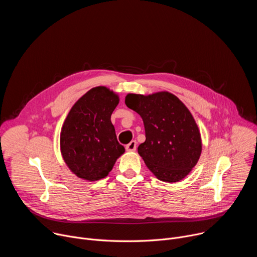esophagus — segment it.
<instances>
[{"mask_svg": "<svg viewBox=\"0 0 257 257\" xmlns=\"http://www.w3.org/2000/svg\"><path fill=\"white\" fill-rule=\"evenodd\" d=\"M136 146H137V142L135 140H132L129 144L126 145V151L127 152H135Z\"/></svg>", "mask_w": 257, "mask_h": 257, "instance_id": "34e87169", "label": "esophagus"}]
</instances>
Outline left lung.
<instances>
[{
	"label": "left lung",
	"instance_id": "left-lung-1",
	"mask_svg": "<svg viewBox=\"0 0 257 257\" xmlns=\"http://www.w3.org/2000/svg\"><path fill=\"white\" fill-rule=\"evenodd\" d=\"M125 103L142 118L145 141L138 146V154L146 167L164 182L184 179L202 150L198 126L187 106L168 91L128 93Z\"/></svg>",
	"mask_w": 257,
	"mask_h": 257
}]
</instances>
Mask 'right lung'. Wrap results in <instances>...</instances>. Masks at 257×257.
Wrapping results in <instances>:
<instances>
[{"label": "right lung", "instance_id": "obj_1", "mask_svg": "<svg viewBox=\"0 0 257 257\" xmlns=\"http://www.w3.org/2000/svg\"><path fill=\"white\" fill-rule=\"evenodd\" d=\"M119 100L113 90L97 86L71 107L61 130L60 148L66 165L78 178L97 181L106 177L125 153L111 122Z\"/></svg>", "mask_w": 257, "mask_h": 257}]
</instances>
